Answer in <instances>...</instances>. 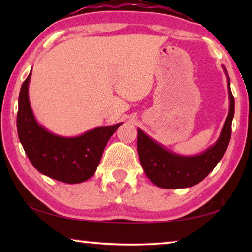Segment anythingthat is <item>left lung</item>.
I'll return each mask as SVG.
<instances>
[{"mask_svg": "<svg viewBox=\"0 0 252 252\" xmlns=\"http://www.w3.org/2000/svg\"><path fill=\"white\" fill-rule=\"evenodd\" d=\"M229 112L219 138L203 152L194 156H182L155 141L141 129H138V153L143 171L153 185L164 189H182L198 185L222 159L231 136L234 114V99L230 89L227 69Z\"/></svg>", "mask_w": 252, "mask_h": 252, "instance_id": "1", "label": "left lung"}]
</instances>
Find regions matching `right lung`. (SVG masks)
I'll list each match as a JSON object with an SVG mask.
<instances>
[{
  "mask_svg": "<svg viewBox=\"0 0 252 252\" xmlns=\"http://www.w3.org/2000/svg\"><path fill=\"white\" fill-rule=\"evenodd\" d=\"M32 70L21 87L16 119L18 134L30 162L37 171L54 180L81 183L96 171L109 139L122 125L99 126L76 136H62L40 125L29 99Z\"/></svg>",
  "mask_w": 252,
  "mask_h": 252,
  "instance_id": "right-lung-1",
  "label": "right lung"
}]
</instances>
